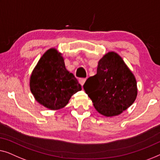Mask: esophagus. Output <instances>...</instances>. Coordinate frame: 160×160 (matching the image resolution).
<instances>
[{
	"label": "esophagus",
	"instance_id": "obj_1",
	"mask_svg": "<svg viewBox=\"0 0 160 160\" xmlns=\"http://www.w3.org/2000/svg\"><path fill=\"white\" fill-rule=\"evenodd\" d=\"M85 80H86V79H85V78H80V79H79V82L80 83V85H82V86L83 85H84Z\"/></svg>",
	"mask_w": 160,
	"mask_h": 160
}]
</instances>
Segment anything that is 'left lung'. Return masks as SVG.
<instances>
[{"label":"left lung","mask_w":160,"mask_h":160,"mask_svg":"<svg viewBox=\"0 0 160 160\" xmlns=\"http://www.w3.org/2000/svg\"><path fill=\"white\" fill-rule=\"evenodd\" d=\"M98 113L106 117L120 114L136 100V78L120 55L108 52L98 61L97 73L83 85Z\"/></svg>","instance_id":"1"}]
</instances>
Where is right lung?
<instances>
[{
  "instance_id": "obj_1",
  "label": "right lung",
  "mask_w": 160,
  "mask_h": 160,
  "mask_svg": "<svg viewBox=\"0 0 160 160\" xmlns=\"http://www.w3.org/2000/svg\"><path fill=\"white\" fill-rule=\"evenodd\" d=\"M30 87L35 100L51 110L64 108L72 96L82 89L55 48L48 49L38 61L30 76Z\"/></svg>"
}]
</instances>
